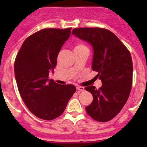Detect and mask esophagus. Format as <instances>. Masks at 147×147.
Wrapping results in <instances>:
<instances>
[{"label":"esophagus","mask_w":147,"mask_h":147,"mask_svg":"<svg viewBox=\"0 0 147 147\" xmlns=\"http://www.w3.org/2000/svg\"><path fill=\"white\" fill-rule=\"evenodd\" d=\"M76 88H77V90H78V91H79V92H83V91L85 90V88L82 87V86H77V87H76Z\"/></svg>","instance_id":"34e87169"}]
</instances>
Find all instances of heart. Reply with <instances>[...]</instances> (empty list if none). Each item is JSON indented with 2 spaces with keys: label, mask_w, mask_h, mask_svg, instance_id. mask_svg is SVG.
I'll list each match as a JSON object with an SVG mask.
<instances>
[{
  "label": "heart",
  "mask_w": 147,
  "mask_h": 147,
  "mask_svg": "<svg viewBox=\"0 0 147 147\" xmlns=\"http://www.w3.org/2000/svg\"><path fill=\"white\" fill-rule=\"evenodd\" d=\"M83 47H85L84 45L82 44H78L77 45L76 47H75V49H80V48H83Z\"/></svg>",
  "instance_id": "1"
}]
</instances>
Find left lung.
Instances as JSON below:
<instances>
[{
  "label": "left lung",
  "instance_id": "1",
  "mask_svg": "<svg viewBox=\"0 0 147 147\" xmlns=\"http://www.w3.org/2000/svg\"><path fill=\"white\" fill-rule=\"evenodd\" d=\"M71 33L89 42L93 49L92 70L98 72L102 86H87L93 100L85 107L88 114L99 122L111 121L127 102L132 88V58L116 35L104 28H76Z\"/></svg>",
  "mask_w": 147,
  "mask_h": 147
}]
</instances>
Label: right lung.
I'll use <instances>...</instances> for the list:
<instances>
[{"label":"right lung","instance_id":"1","mask_svg":"<svg viewBox=\"0 0 147 147\" xmlns=\"http://www.w3.org/2000/svg\"><path fill=\"white\" fill-rule=\"evenodd\" d=\"M71 30L48 28L33 33L25 40L15 59L20 94L30 111L42 120L59 117L76 91L75 85H62L49 79Z\"/></svg>","mask_w":147,"mask_h":147}]
</instances>
